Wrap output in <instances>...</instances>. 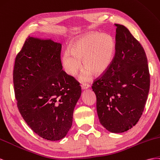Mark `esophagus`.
I'll use <instances>...</instances> for the list:
<instances>
[{
    "instance_id": "esophagus-1",
    "label": "esophagus",
    "mask_w": 160,
    "mask_h": 160,
    "mask_svg": "<svg viewBox=\"0 0 160 160\" xmlns=\"http://www.w3.org/2000/svg\"><path fill=\"white\" fill-rule=\"evenodd\" d=\"M90 87V85L88 84H82L81 85V88H82V90H86V89H87V88H88Z\"/></svg>"
}]
</instances>
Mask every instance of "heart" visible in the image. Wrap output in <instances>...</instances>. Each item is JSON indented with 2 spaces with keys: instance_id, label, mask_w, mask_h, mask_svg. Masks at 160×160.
I'll return each instance as SVG.
<instances>
[{
  "instance_id": "1",
  "label": "heart",
  "mask_w": 160,
  "mask_h": 160,
  "mask_svg": "<svg viewBox=\"0 0 160 160\" xmlns=\"http://www.w3.org/2000/svg\"><path fill=\"white\" fill-rule=\"evenodd\" d=\"M115 44L107 34L91 33L73 42L70 50L62 56V64L68 75L74 76L80 70L83 59L85 67L80 76L81 82L88 81L93 75L104 74L110 67L114 57Z\"/></svg>"
}]
</instances>
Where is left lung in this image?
<instances>
[{"mask_svg":"<svg viewBox=\"0 0 160 160\" xmlns=\"http://www.w3.org/2000/svg\"><path fill=\"white\" fill-rule=\"evenodd\" d=\"M115 54L108 70L92 84L99 121L111 133L128 131L143 112L150 86L144 49L124 25L115 24Z\"/></svg>","mask_w":160,"mask_h":160,"instance_id":"1","label":"left lung"}]
</instances>
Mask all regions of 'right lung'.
<instances>
[{"instance_id": "add662e5", "label": "right lung", "mask_w": 160, "mask_h": 160, "mask_svg": "<svg viewBox=\"0 0 160 160\" xmlns=\"http://www.w3.org/2000/svg\"><path fill=\"white\" fill-rule=\"evenodd\" d=\"M62 44L29 36L13 70L17 107L27 124L45 139L67 135L81 95L80 83L62 70Z\"/></svg>"}]
</instances>
